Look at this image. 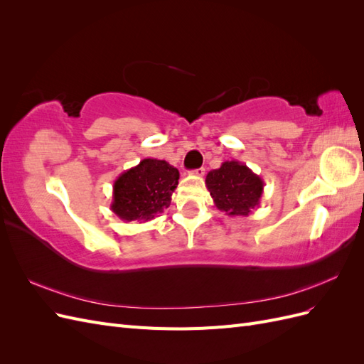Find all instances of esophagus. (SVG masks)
Returning <instances> with one entry per match:
<instances>
[{
	"label": "esophagus",
	"instance_id": "34e87169",
	"mask_svg": "<svg viewBox=\"0 0 364 364\" xmlns=\"http://www.w3.org/2000/svg\"><path fill=\"white\" fill-rule=\"evenodd\" d=\"M193 174L197 176V178H203V176H205V168H197V170L193 171Z\"/></svg>",
	"mask_w": 364,
	"mask_h": 364
}]
</instances>
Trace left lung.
<instances>
[{
	"label": "left lung",
	"mask_w": 364,
	"mask_h": 364,
	"mask_svg": "<svg viewBox=\"0 0 364 364\" xmlns=\"http://www.w3.org/2000/svg\"><path fill=\"white\" fill-rule=\"evenodd\" d=\"M205 183L217 209L232 217H247L264 193L262 179L240 161H225L206 174Z\"/></svg>",
	"instance_id": "8db88e82"
}]
</instances>
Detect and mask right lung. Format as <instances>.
<instances>
[{"mask_svg":"<svg viewBox=\"0 0 364 364\" xmlns=\"http://www.w3.org/2000/svg\"><path fill=\"white\" fill-rule=\"evenodd\" d=\"M178 183L179 170L167 161L142 159L114 182L112 213L123 222H149L170 206Z\"/></svg>","mask_w":364,"mask_h":364,"instance_id":"add662e5","label":"right lung"}]
</instances>
